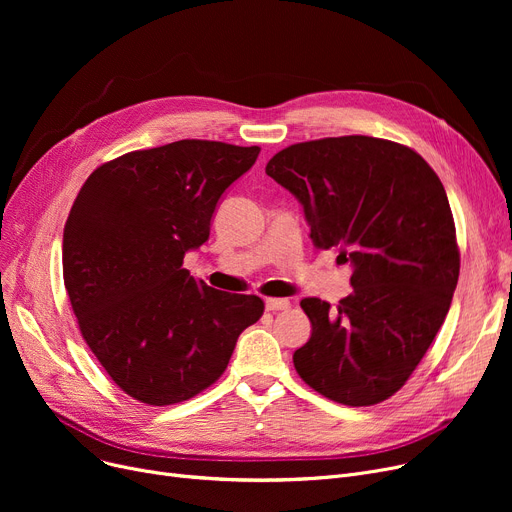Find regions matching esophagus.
I'll use <instances>...</instances> for the list:
<instances>
[{
	"instance_id": "1",
	"label": "esophagus",
	"mask_w": 512,
	"mask_h": 512,
	"mask_svg": "<svg viewBox=\"0 0 512 512\" xmlns=\"http://www.w3.org/2000/svg\"><path fill=\"white\" fill-rule=\"evenodd\" d=\"M290 307L288 299H265V309L267 311H284Z\"/></svg>"
}]
</instances>
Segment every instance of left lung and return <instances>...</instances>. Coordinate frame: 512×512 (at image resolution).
I'll use <instances>...</instances> for the list:
<instances>
[{"label":"left lung","mask_w":512,"mask_h":512,"mask_svg":"<svg viewBox=\"0 0 512 512\" xmlns=\"http://www.w3.org/2000/svg\"><path fill=\"white\" fill-rule=\"evenodd\" d=\"M265 174L299 199L313 245L353 267L336 309L301 301L313 332L294 369L334 402L378 405L411 378L459 282L444 186L413 149L363 134L290 145Z\"/></svg>","instance_id":"8db88e82"}]
</instances>
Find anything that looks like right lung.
<instances>
[{
	"label": "right lung",
	"instance_id": "right-lung-1",
	"mask_svg": "<svg viewBox=\"0 0 512 512\" xmlns=\"http://www.w3.org/2000/svg\"><path fill=\"white\" fill-rule=\"evenodd\" d=\"M259 151L197 139L130 151L99 166L74 199L62 249L72 311L107 375L145 405L209 388L263 315L255 294L215 290L182 267Z\"/></svg>",
	"mask_w": 512,
	"mask_h": 512
}]
</instances>
